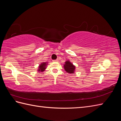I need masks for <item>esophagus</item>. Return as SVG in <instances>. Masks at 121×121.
Listing matches in <instances>:
<instances>
[{"label": "esophagus", "instance_id": "1", "mask_svg": "<svg viewBox=\"0 0 121 121\" xmlns=\"http://www.w3.org/2000/svg\"><path fill=\"white\" fill-rule=\"evenodd\" d=\"M52 61H54V62H58L59 61V60L58 59H56V60H52Z\"/></svg>", "mask_w": 121, "mask_h": 121}]
</instances>
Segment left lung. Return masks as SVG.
Masks as SVG:
<instances>
[{"mask_svg": "<svg viewBox=\"0 0 121 121\" xmlns=\"http://www.w3.org/2000/svg\"><path fill=\"white\" fill-rule=\"evenodd\" d=\"M65 64L64 65V67L66 72L70 74L74 73L75 69V66L72 63L70 62V61L69 60L65 62Z\"/></svg>", "mask_w": 121, "mask_h": 121, "instance_id": "obj_1", "label": "left lung"}]
</instances>
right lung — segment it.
Here are the masks:
<instances>
[{"label": "right lung", "instance_id": "1", "mask_svg": "<svg viewBox=\"0 0 121 121\" xmlns=\"http://www.w3.org/2000/svg\"><path fill=\"white\" fill-rule=\"evenodd\" d=\"M46 62H43L42 64H41V65H40L39 67V69H38V72H43L45 69H46Z\"/></svg>", "mask_w": 121, "mask_h": 121}]
</instances>
